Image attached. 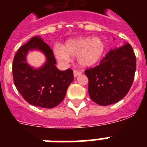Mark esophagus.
Here are the masks:
<instances>
[{
    "instance_id": "1",
    "label": "esophagus",
    "mask_w": 147,
    "mask_h": 147,
    "mask_svg": "<svg viewBox=\"0 0 147 147\" xmlns=\"http://www.w3.org/2000/svg\"><path fill=\"white\" fill-rule=\"evenodd\" d=\"M73 75H74V77H77L78 76L81 75V71H77V70H74Z\"/></svg>"
}]
</instances>
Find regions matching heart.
<instances>
[{
	"instance_id": "b5f03b06",
	"label": "heart",
	"mask_w": 147,
	"mask_h": 147,
	"mask_svg": "<svg viewBox=\"0 0 147 147\" xmlns=\"http://www.w3.org/2000/svg\"><path fill=\"white\" fill-rule=\"evenodd\" d=\"M106 50L105 41L100 37H78L67 40L63 47L56 44L53 47V55L60 62L65 63L77 57L78 65L89 68L98 62L105 55Z\"/></svg>"
}]
</instances>
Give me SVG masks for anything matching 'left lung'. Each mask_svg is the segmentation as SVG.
Masks as SVG:
<instances>
[{
	"label": "left lung",
	"mask_w": 147,
	"mask_h": 147,
	"mask_svg": "<svg viewBox=\"0 0 147 147\" xmlns=\"http://www.w3.org/2000/svg\"><path fill=\"white\" fill-rule=\"evenodd\" d=\"M136 66V56L129 43L111 49L100 64L85 71L91 99L102 106L118 102L132 86Z\"/></svg>",
	"instance_id": "8db88e82"
}]
</instances>
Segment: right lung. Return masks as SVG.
Instances as JSON below:
<instances>
[{
  "mask_svg": "<svg viewBox=\"0 0 147 147\" xmlns=\"http://www.w3.org/2000/svg\"><path fill=\"white\" fill-rule=\"evenodd\" d=\"M39 50L46 56L43 66L35 69L26 62L29 51ZM53 50L40 36H33L23 45L13 61L14 85L24 100L36 107L53 108L65 98L69 85L74 79L73 71H60Z\"/></svg>",
  "mask_w": 147,
  "mask_h": 147,
  "instance_id": "1",
  "label": "right lung"
}]
</instances>
